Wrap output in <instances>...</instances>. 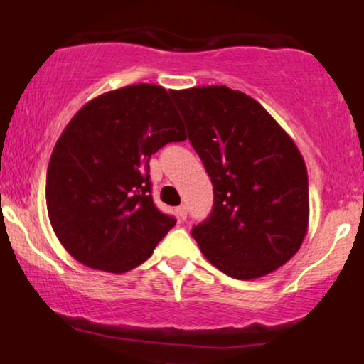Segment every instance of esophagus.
Returning <instances> with one entry per match:
<instances>
[{
	"mask_svg": "<svg viewBox=\"0 0 364 364\" xmlns=\"http://www.w3.org/2000/svg\"><path fill=\"white\" fill-rule=\"evenodd\" d=\"M176 215H178L179 220H185L186 219V207L185 205H179L176 208Z\"/></svg>",
	"mask_w": 364,
	"mask_h": 364,
	"instance_id": "34e87169",
	"label": "esophagus"
}]
</instances>
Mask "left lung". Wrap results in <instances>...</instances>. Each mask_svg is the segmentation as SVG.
Masks as SVG:
<instances>
[{
	"mask_svg": "<svg viewBox=\"0 0 364 364\" xmlns=\"http://www.w3.org/2000/svg\"><path fill=\"white\" fill-rule=\"evenodd\" d=\"M214 186V208L191 235L212 265L250 281L301 248L310 220L304 159L260 102L225 85L171 92Z\"/></svg>",
	"mask_w": 364,
	"mask_h": 364,
	"instance_id": "8db88e82",
	"label": "left lung"
}]
</instances>
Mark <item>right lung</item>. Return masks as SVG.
<instances>
[{"label":"right lung","instance_id":"obj_1","mask_svg":"<svg viewBox=\"0 0 364 364\" xmlns=\"http://www.w3.org/2000/svg\"><path fill=\"white\" fill-rule=\"evenodd\" d=\"M183 140L171 92L154 83L97 95L70 119L49 159L46 205L75 260L111 274L147 260L176 224L154 205L150 156Z\"/></svg>","mask_w":364,"mask_h":364}]
</instances>
